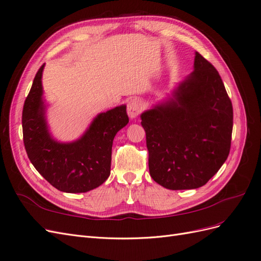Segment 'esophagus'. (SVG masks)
I'll return each instance as SVG.
<instances>
[{
    "mask_svg": "<svg viewBox=\"0 0 261 261\" xmlns=\"http://www.w3.org/2000/svg\"><path fill=\"white\" fill-rule=\"evenodd\" d=\"M141 111H143V105H141V101L137 98L130 99L128 105H127V113L130 118L137 117Z\"/></svg>",
    "mask_w": 261,
    "mask_h": 261,
    "instance_id": "34e87169",
    "label": "esophagus"
}]
</instances>
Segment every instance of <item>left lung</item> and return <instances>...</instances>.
<instances>
[{"label": "left lung", "instance_id": "obj_1", "mask_svg": "<svg viewBox=\"0 0 261 261\" xmlns=\"http://www.w3.org/2000/svg\"><path fill=\"white\" fill-rule=\"evenodd\" d=\"M194 68L174 98L141 114L150 175L172 191L203 186L231 149L233 107L224 84L198 52Z\"/></svg>", "mask_w": 261, "mask_h": 261}]
</instances>
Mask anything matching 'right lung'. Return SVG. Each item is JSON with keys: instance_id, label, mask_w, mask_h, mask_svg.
Instances as JSON below:
<instances>
[{"instance_id": "add662e5", "label": "right lung", "mask_w": 261, "mask_h": 261, "mask_svg": "<svg viewBox=\"0 0 261 261\" xmlns=\"http://www.w3.org/2000/svg\"><path fill=\"white\" fill-rule=\"evenodd\" d=\"M38 69L22 108V139L36 170L61 192L86 193L103 184L111 170L116 133L128 123L126 107H116L94 118L85 135L74 143L51 138L44 120L42 70Z\"/></svg>"}]
</instances>
